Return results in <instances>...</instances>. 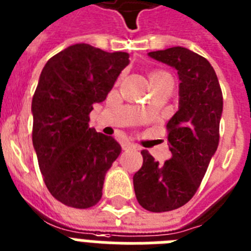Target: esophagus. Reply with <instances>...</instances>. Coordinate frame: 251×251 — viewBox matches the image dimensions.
<instances>
[{
	"label": "esophagus",
	"mask_w": 251,
	"mask_h": 251,
	"mask_svg": "<svg viewBox=\"0 0 251 251\" xmlns=\"http://www.w3.org/2000/svg\"><path fill=\"white\" fill-rule=\"evenodd\" d=\"M122 150L124 151H132V150H136V146L135 144L130 143V142H124V143L121 144Z\"/></svg>",
	"instance_id": "obj_1"
}]
</instances>
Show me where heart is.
I'll use <instances>...</instances> for the list:
<instances>
[{
	"label": "heart",
	"mask_w": 251,
	"mask_h": 251,
	"mask_svg": "<svg viewBox=\"0 0 251 251\" xmlns=\"http://www.w3.org/2000/svg\"><path fill=\"white\" fill-rule=\"evenodd\" d=\"M151 86L154 85H160V83H173L172 76L165 71H154L151 73Z\"/></svg>",
	"instance_id": "heart-1"
}]
</instances>
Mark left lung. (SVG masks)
<instances>
[{
	"instance_id": "1",
	"label": "left lung",
	"mask_w": 251,
	"mask_h": 251,
	"mask_svg": "<svg viewBox=\"0 0 251 251\" xmlns=\"http://www.w3.org/2000/svg\"><path fill=\"white\" fill-rule=\"evenodd\" d=\"M148 56L176 69L180 81L178 112L166 125L172 158L160 164L142 151L143 165L132 178L140 206L162 213L185 205L202 182L219 144L223 95L217 73L201 55L175 46Z\"/></svg>"
}]
</instances>
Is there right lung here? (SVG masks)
I'll return each instance as SVG.
<instances>
[{
  "instance_id": "obj_1",
  "label": "right lung",
  "mask_w": 251,
  "mask_h": 251,
  "mask_svg": "<svg viewBox=\"0 0 251 251\" xmlns=\"http://www.w3.org/2000/svg\"><path fill=\"white\" fill-rule=\"evenodd\" d=\"M129 63L127 52L76 44L49 59L41 72L32 99V140L45 184L67 206L97 205L105 174L121 153L115 138L89 126V115Z\"/></svg>"
}]
</instances>
